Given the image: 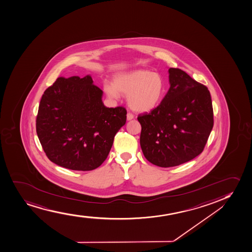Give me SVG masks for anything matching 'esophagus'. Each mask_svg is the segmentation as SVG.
Returning <instances> with one entry per match:
<instances>
[{
    "mask_svg": "<svg viewBox=\"0 0 252 252\" xmlns=\"http://www.w3.org/2000/svg\"><path fill=\"white\" fill-rule=\"evenodd\" d=\"M126 118H127V121H130V120H132L134 118V115L132 113H130V112H128L127 115H126Z\"/></svg>",
    "mask_w": 252,
    "mask_h": 252,
    "instance_id": "esophagus-1",
    "label": "esophagus"
}]
</instances>
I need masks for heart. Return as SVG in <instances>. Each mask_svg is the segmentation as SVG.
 I'll return each mask as SVG.
<instances>
[{"mask_svg":"<svg viewBox=\"0 0 252 252\" xmlns=\"http://www.w3.org/2000/svg\"><path fill=\"white\" fill-rule=\"evenodd\" d=\"M105 91L111 98H118L121 93L127 94L128 105L139 112L153 110L164 96L165 82L158 74L137 69L117 74L114 84L106 83Z\"/></svg>","mask_w":252,"mask_h":252,"instance_id":"obj_1","label":"heart"}]
</instances>
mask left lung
Returning <instances> with one entry per match:
<instances>
[{"mask_svg":"<svg viewBox=\"0 0 252 252\" xmlns=\"http://www.w3.org/2000/svg\"><path fill=\"white\" fill-rule=\"evenodd\" d=\"M168 92L149 113L140 114V144L145 158L161 167L183 164L199 155L214 126L208 88L180 68H170Z\"/></svg>","mask_w":252,"mask_h":252,"instance_id":"obj_1","label":"left lung"}]
</instances>
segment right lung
Listing matches in <instances>:
<instances>
[{"instance_id":"1","label":"right lung","mask_w":252,"mask_h":252,"mask_svg":"<svg viewBox=\"0 0 252 252\" xmlns=\"http://www.w3.org/2000/svg\"><path fill=\"white\" fill-rule=\"evenodd\" d=\"M102 94L90 75L59 77L44 91L36 130L50 161L68 169L91 171L107 158L114 137L126 122V110L105 107Z\"/></svg>"}]
</instances>
